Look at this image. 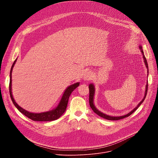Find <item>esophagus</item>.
<instances>
[{"label": "esophagus", "mask_w": 158, "mask_h": 158, "mask_svg": "<svg viewBox=\"0 0 158 158\" xmlns=\"http://www.w3.org/2000/svg\"><path fill=\"white\" fill-rule=\"evenodd\" d=\"M92 74L91 73V72L87 71L85 72V73L84 74V79L86 80V81H89L92 79Z\"/></svg>", "instance_id": "1"}]
</instances>
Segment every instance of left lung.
<instances>
[{"instance_id":"obj_1","label":"left lung","mask_w":158,"mask_h":158,"mask_svg":"<svg viewBox=\"0 0 158 158\" xmlns=\"http://www.w3.org/2000/svg\"><path fill=\"white\" fill-rule=\"evenodd\" d=\"M139 49L141 50V52H142L143 54V58H144V62H145V64H146V66L147 68H148V62H147V60L144 55V52L143 51V49H142V46H139ZM148 84H147L146 85V91H145V94H144V98L143 99V100L139 103V104L138 105L137 107H135L132 111H131L129 113L124 115V116H119V117H112V116H108V115H106L104 113H102V112H101V111H99V110H98L96 109V107L94 106V103H93V98H94V87L93 85V84H90L89 85V105L90 106H91V109H93V110L95 112L96 114H97L98 116H99L101 118H103L104 119H106L107 120H112V121H116V120H119V119H122L123 118H127L128 116H129L131 114H132L133 112L136 110L139 107V106L143 103V102L144 101V100L146 98V94H147V93H148Z\"/></svg>"}]
</instances>
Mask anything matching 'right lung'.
Segmentation results:
<instances>
[{
	"instance_id": "add662e5",
	"label": "right lung",
	"mask_w": 158,
	"mask_h": 158,
	"mask_svg": "<svg viewBox=\"0 0 158 158\" xmlns=\"http://www.w3.org/2000/svg\"><path fill=\"white\" fill-rule=\"evenodd\" d=\"M16 62V60H15V61L14 62L11 69H10V82H9V93H10V98L12 99V101L13 102V104L15 105V106L17 108V109L22 113L23 114H24L26 117L29 118V119L33 120V121H54L56 119H57L58 118H59L64 112H65L66 108H67V103H68V101H69V98L72 93V92L74 91V90L77 87V86H79V82H77L76 84H74L70 86H69L67 87L62 97V99L59 104V105L57 106V107L56 109H54L52 110L51 111H48V112H42V113H39V114H36V113H32V112H29L26 110H24V109H22V107H20L14 101L12 94V91H11V82H12V69L14 67V65L15 64Z\"/></svg>"
}]
</instances>
